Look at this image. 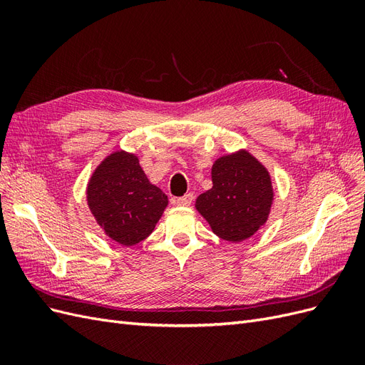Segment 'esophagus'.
Masks as SVG:
<instances>
[{"label": "esophagus", "instance_id": "34e87169", "mask_svg": "<svg viewBox=\"0 0 365 365\" xmlns=\"http://www.w3.org/2000/svg\"><path fill=\"white\" fill-rule=\"evenodd\" d=\"M192 201H193V195L192 193H187V195L181 196V197H176L175 204L180 205V207H187V205L192 204Z\"/></svg>", "mask_w": 365, "mask_h": 365}]
</instances>
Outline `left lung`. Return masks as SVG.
<instances>
[{
  "mask_svg": "<svg viewBox=\"0 0 365 365\" xmlns=\"http://www.w3.org/2000/svg\"><path fill=\"white\" fill-rule=\"evenodd\" d=\"M212 181V189L197 196L196 210L216 236L237 244L267 222L274 200L271 176L247 150L217 158Z\"/></svg>",
  "mask_w": 365,
  "mask_h": 365,
  "instance_id": "obj_1",
  "label": "left lung"
}]
</instances>
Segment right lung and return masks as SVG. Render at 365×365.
<instances>
[{
    "mask_svg": "<svg viewBox=\"0 0 365 365\" xmlns=\"http://www.w3.org/2000/svg\"><path fill=\"white\" fill-rule=\"evenodd\" d=\"M86 200L106 236L123 247L145 240L169 202L150 184L138 158L125 150L111 153L97 165L88 182Z\"/></svg>",
    "mask_w": 365,
    "mask_h": 365,
    "instance_id": "obj_1",
    "label": "right lung"
}]
</instances>
